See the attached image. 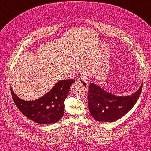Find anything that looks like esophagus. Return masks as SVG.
<instances>
[{
  "label": "esophagus",
  "instance_id": "obj_1",
  "mask_svg": "<svg viewBox=\"0 0 151 151\" xmlns=\"http://www.w3.org/2000/svg\"><path fill=\"white\" fill-rule=\"evenodd\" d=\"M76 82L80 83V84H84L85 87L87 88L88 86V78L87 77H86L85 76H83V75H81L78 78L77 81H76Z\"/></svg>",
  "mask_w": 151,
  "mask_h": 151
}]
</instances>
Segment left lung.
I'll return each instance as SVG.
<instances>
[{"instance_id":"8db88e82","label":"left lung","mask_w":151,"mask_h":151,"mask_svg":"<svg viewBox=\"0 0 151 151\" xmlns=\"http://www.w3.org/2000/svg\"><path fill=\"white\" fill-rule=\"evenodd\" d=\"M143 82L134 93L117 96L104 90L93 83L88 88V106L91 116L97 121L113 122L127 114L135 105L141 95Z\"/></svg>"}]
</instances>
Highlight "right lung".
<instances>
[{"label": "right lung", "instance_id": "right-lung-1", "mask_svg": "<svg viewBox=\"0 0 151 151\" xmlns=\"http://www.w3.org/2000/svg\"><path fill=\"white\" fill-rule=\"evenodd\" d=\"M74 82L73 79L58 81L46 94L31 101L22 100L15 94L12 88L10 89L13 100L22 114L37 123L52 124L63 117L64 101Z\"/></svg>", "mask_w": 151, "mask_h": 151}]
</instances>
